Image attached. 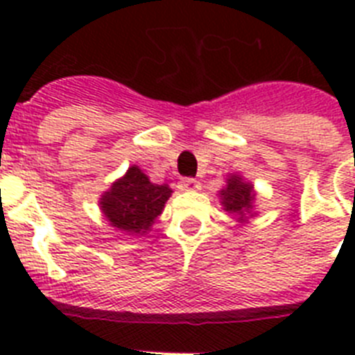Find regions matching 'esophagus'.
<instances>
[{
  "label": "esophagus",
  "instance_id": "esophagus-1",
  "mask_svg": "<svg viewBox=\"0 0 355 355\" xmlns=\"http://www.w3.org/2000/svg\"><path fill=\"white\" fill-rule=\"evenodd\" d=\"M178 188L181 192H197V190H200V183L197 180H192V178H184V180L180 181Z\"/></svg>",
  "mask_w": 355,
  "mask_h": 355
}]
</instances>
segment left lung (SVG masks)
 Here are the masks:
<instances>
[{"label":"left lung","mask_w":355,"mask_h":355,"mask_svg":"<svg viewBox=\"0 0 355 355\" xmlns=\"http://www.w3.org/2000/svg\"><path fill=\"white\" fill-rule=\"evenodd\" d=\"M220 205L224 206L225 211L238 215V220L243 222L247 218V213L252 211V205L256 200L254 187L238 174L229 175L225 181V187L218 192Z\"/></svg>","instance_id":"8db88e82"}]
</instances>
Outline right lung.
Wrapping results in <instances>:
<instances>
[{"instance_id": "right-lung-1", "label": "right lung", "mask_w": 355, "mask_h": 355, "mask_svg": "<svg viewBox=\"0 0 355 355\" xmlns=\"http://www.w3.org/2000/svg\"><path fill=\"white\" fill-rule=\"evenodd\" d=\"M171 196L172 190L167 184L150 183L149 178L133 165L103 193L99 206L112 227L126 234H144L162 215Z\"/></svg>"}]
</instances>
